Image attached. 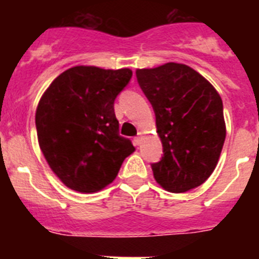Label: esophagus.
<instances>
[{
	"label": "esophagus",
	"instance_id": "esophagus-1",
	"mask_svg": "<svg viewBox=\"0 0 259 259\" xmlns=\"http://www.w3.org/2000/svg\"><path fill=\"white\" fill-rule=\"evenodd\" d=\"M141 141H143V136H137V137H135V144H136V145H140L141 144Z\"/></svg>",
	"mask_w": 259,
	"mask_h": 259
}]
</instances>
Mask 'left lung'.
<instances>
[{
  "label": "left lung",
  "mask_w": 259,
  "mask_h": 259,
  "mask_svg": "<svg viewBox=\"0 0 259 259\" xmlns=\"http://www.w3.org/2000/svg\"><path fill=\"white\" fill-rule=\"evenodd\" d=\"M136 76L154 110L163 146L162 159L152 164L155 182L171 193L197 188L215 170L226 140L221 96L183 63L137 68Z\"/></svg>",
  "instance_id": "1"
}]
</instances>
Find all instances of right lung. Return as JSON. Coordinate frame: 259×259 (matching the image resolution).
<instances>
[{
  "instance_id": "right-lung-1",
  "label": "right lung",
  "mask_w": 259,
  "mask_h": 259,
  "mask_svg": "<svg viewBox=\"0 0 259 259\" xmlns=\"http://www.w3.org/2000/svg\"><path fill=\"white\" fill-rule=\"evenodd\" d=\"M132 77L130 68L75 66L53 80L36 109L40 149L67 188L96 193L113 183L135 152L119 136L114 101Z\"/></svg>"
}]
</instances>
